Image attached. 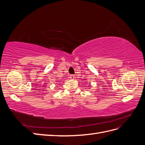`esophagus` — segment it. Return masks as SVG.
Here are the masks:
<instances>
[{
  "instance_id": "esophagus-1",
  "label": "esophagus",
  "mask_w": 145,
  "mask_h": 145,
  "mask_svg": "<svg viewBox=\"0 0 145 145\" xmlns=\"http://www.w3.org/2000/svg\"><path fill=\"white\" fill-rule=\"evenodd\" d=\"M69 78H71L72 80H74L75 78V76L74 75H70L69 76Z\"/></svg>"
}]
</instances>
